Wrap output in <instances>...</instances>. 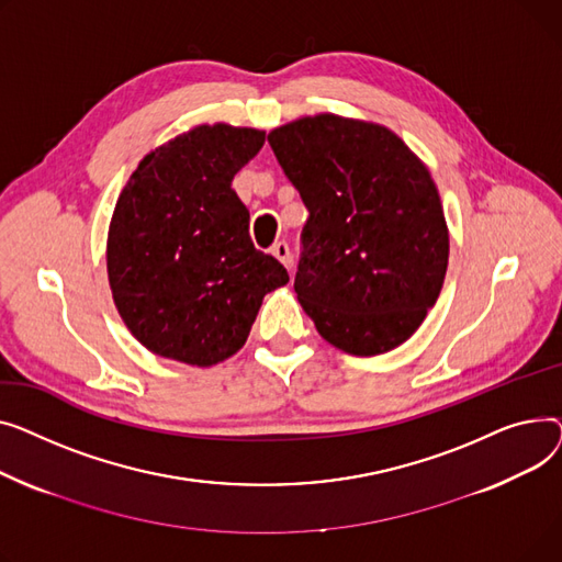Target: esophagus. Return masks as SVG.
Segmentation results:
<instances>
[{
    "instance_id": "34e87169",
    "label": "esophagus",
    "mask_w": 562,
    "mask_h": 562,
    "mask_svg": "<svg viewBox=\"0 0 562 562\" xmlns=\"http://www.w3.org/2000/svg\"><path fill=\"white\" fill-rule=\"evenodd\" d=\"M272 256H274V258H279L288 270H292V256H290V247H288V243H277V245L272 247Z\"/></svg>"
}]
</instances>
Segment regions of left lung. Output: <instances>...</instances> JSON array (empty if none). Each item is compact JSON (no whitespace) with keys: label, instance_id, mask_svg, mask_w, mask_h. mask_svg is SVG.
Masks as SVG:
<instances>
[{"label":"left lung","instance_id":"1","mask_svg":"<svg viewBox=\"0 0 562 562\" xmlns=\"http://www.w3.org/2000/svg\"><path fill=\"white\" fill-rule=\"evenodd\" d=\"M268 140L311 213L294 292L317 334L351 356L400 347L447 274L431 172L387 126L336 113L292 120Z\"/></svg>","mask_w":562,"mask_h":562}]
</instances>
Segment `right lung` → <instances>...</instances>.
I'll return each mask as SVG.
<instances>
[{
	"mask_svg": "<svg viewBox=\"0 0 562 562\" xmlns=\"http://www.w3.org/2000/svg\"><path fill=\"white\" fill-rule=\"evenodd\" d=\"M266 131L196 124L151 149L122 188L109 226L115 308L151 353L211 368L247 342L262 296L285 285L281 262L254 247L231 181Z\"/></svg>",
	"mask_w": 562,
	"mask_h": 562,
	"instance_id": "right-lung-1",
	"label": "right lung"
}]
</instances>
